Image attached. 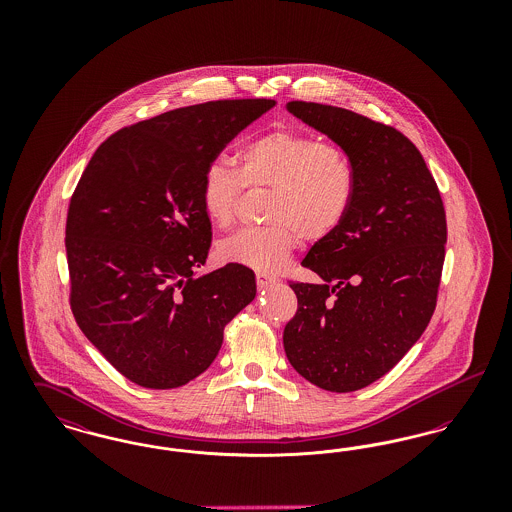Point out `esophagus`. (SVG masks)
I'll use <instances>...</instances> for the list:
<instances>
[{"label": "esophagus", "mask_w": 512, "mask_h": 512, "mask_svg": "<svg viewBox=\"0 0 512 512\" xmlns=\"http://www.w3.org/2000/svg\"><path fill=\"white\" fill-rule=\"evenodd\" d=\"M255 280H257V286H259V288H268V286H272V284L278 282L276 276H270V274H265V272H257Z\"/></svg>", "instance_id": "esophagus-1"}]
</instances>
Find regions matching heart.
I'll use <instances>...</instances> for the list:
<instances>
[{"label": "heart", "mask_w": 512, "mask_h": 512, "mask_svg": "<svg viewBox=\"0 0 512 512\" xmlns=\"http://www.w3.org/2000/svg\"><path fill=\"white\" fill-rule=\"evenodd\" d=\"M245 186L274 190L268 205L272 224L224 238L219 255L259 272H278L299 236L320 242L340 230L355 201L357 174L341 147L276 128L242 149L240 169L220 157L203 169L199 199L213 224L226 228L236 220Z\"/></svg>", "instance_id": "obj_1"}]
</instances>
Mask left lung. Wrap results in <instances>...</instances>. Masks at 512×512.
<instances>
[{
	"label": "left lung",
	"instance_id": "left-lung-1",
	"mask_svg": "<svg viewBox=\"0 0 512 512\" xmlns=\"http://www.w3.org/2000/svg\"><path fill=\"white\" fill-rule=\"evenodd\" d=\"M286 107L334 140L357 174L349 217L301 263L320 282H290L297 311L284 328L286 357L322 390H361L405 357L434 315L443 201L420 151L393 126L313 101Z\"/></svg>",
	"mask_w": 512,
	"mask_h": 512
}]
</instances>
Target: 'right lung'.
<instances>
[{
  "label": "right lung",
  "mask_w": 512,
  "mask_h": 512,
  "mask_svg": "<svg viewBox=\"0 0 512 512\" xmlns=\"http://www.w3.org/2000/svg\"><path fill=\"white\" fill-rule=\"evenodd\" d=\"M274 99H220L121 128L74 190L65 247L71 311L130 382L172 390L219 355L224 326L255 297L251 268L205 276L211 220L199 186L209 161Z\"/></svg>",
  "instance_id": "obj_1"
}]
</instances>
